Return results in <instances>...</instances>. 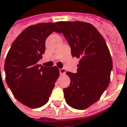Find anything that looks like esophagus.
Here are the masks:
<instances>
[{
	"instance_id": "1",
	"label": "esophagus",
	"mask_w": 127,
	"mask_h": 127,
	"mask_svg": "<svg viewBox=\"0 0 127 127\" xmlns=\"http://www.w3.org/2000/svg\"><path fill=\"white\" fill-rule=\"evenodd\" d=\"M59 72H60L61 75H63V74H64V73H66V70L64 68H60L59 69Z\"/></svg>"
}]
</instances>
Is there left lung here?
Returning a JSON list of instances; mask_svg holds the SVG:
<instances>
[{"mask_svg":"<svg viewBox=\"0 0 127 127\" xmlns=\"http://www.w3.org/2000/svg\"><path fill=\"white\" fill-rule=\"evenodd\" d=\"M59 26L71 48L73 57L79 59L77 72H66L71 83L64 89L67 104L85 109L96 102L108 87L112 59L104 38L91 23L59 21Z\"/></svg>","mask_w":127,"mask_h":127,"instance_id":"obj_1","label":"left lung"}]
</instances>
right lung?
I'll return each mask as SVG.
<instances>
[{
  "instance_id": "obj_1",
  "label": "right lung",
  "mask_w": 127,
  "mask_h": 127,
  "mask_svg": "<svg viewBox=\"0 0 127 127\" xmlns=\"http://www.w3.org/2000/svg\"><path fill=\"white\" fill-rule=\"evenodd\" d=\"M54 31L60 33L53 23L26 28L13 41L5 58L6 83L14 97L30 108L47 103L59 76L56 66L48 68L38 64L45 52V41Z\"/></svg>"
}]
</instances>
